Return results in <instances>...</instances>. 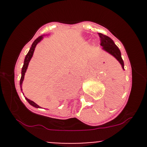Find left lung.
<instances>
[{"label": "left lung", "mask_w": 147, "mask_h": 147, "mask_svg": "<svg viewBox=\"0 0 147 147\" xmlns=\"http://www.w3.org/2000/svg\"><path fill=\"white\" fill-rule=\"evenodd\" d=\"M98 34L100 38V42H101L100 45L102 46V49L106 52H107V53H109L110 55H112V56H114L121 64L122 69H124V61L121 58V52H120L117 46L115 45L114 41L109 37L103 35L102 33Z\"/></svg>", "instance_id": "1"}]
</instances>
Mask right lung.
I'll return each instance as SVG.
<instances>
[{
	"label": "right lung",
	"mask_w": 147,
	"mask_h": 147,
	"mask_svg": "<svg viewBox=\"0 0 147 147\" xmlns=\"http://www.w3.org/2000/svg\"><path fill=\"white\" fill-rule=\"evenodd\" d=\"M42 35H41V36L38 37V38H37L36 40H35V41H34L33 42H32V45H31V47L30 49L29 52L28 53V54L26 55V57H25V60H24V64H23V68H22V72H21V78H20V90H21V91L23 90H22V84H23V80H24V76H25V74H26V70H27L28 69V64H29L30 63V60H31V58H32V55H33V53H34V50H35V47H36L37 44L39 42H40L41 40L42 39ZM26 100L28 102V103L30 104V105H32V106L35 107L36 108H38L40 107L39 106H38L37 104H35V102L31 101L30 100H29V99H28L27 97H26Z\"/></svg>",
	"instance_id": "right-lung-1"
}]
</instances>
